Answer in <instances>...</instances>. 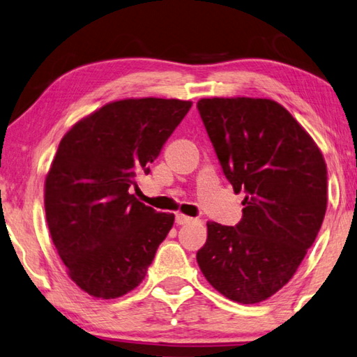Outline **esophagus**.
Returning <instances> with one entry per match:
<instances>
[{
  "label": "esophagus",
  "mask_w": 357,
  "mask_h": 357,
  "mask_svg": "<svg viewBox=\"0 0 357 357\" xmlns=\"http://www.w3.org/2000/svg\"><path fill=\"white\" fill-rule=\"evenodd\" d=\"M190 220H192V218L185 216V214H183V213H176V224H178V225H184V224L190 222Z\"/></svg>",
  "instance_id": "34e87169"
}]
</instances>
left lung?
<instances>
[{
    "label": "left lung",
    "mask_w": 357,
    "mask_h": 357,
    "mask_svg": "<svg viewBox=\"0 0 357 357\" xmlns=\"http://www.w3.org/2000/svg\"><path fill=\"white\" fill-rule=\"evenodd\" d=\"M225 178L243 192L235 227L208 222L197 262L230 301H267L286 286L313 245L327 208V167L318 144L268 98L197 103Z\"/></svg>",
    "instance_id": "8db88e82"
}]
</instances>
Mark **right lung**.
Returning <instances> with one entry per match:
<instances>
[{
	"label": "right lung",
	"instance_id": "add662e5",
	"mask_svg": "<svg viewBox=\"0 0 357 357\" xmlns=\"http://www.w3.org/2000/svg\"><path fill=\"white\" fill-rule=\"evenodd\" d=\"M176 98L111 101L61 138L44 183L50 236L68 276L89 296L117 298L139 286L174 214L128 189L190 109Z\"/></svg>",
	"mask_w": 357,
	"mask_h": 357
}]
</instances>
